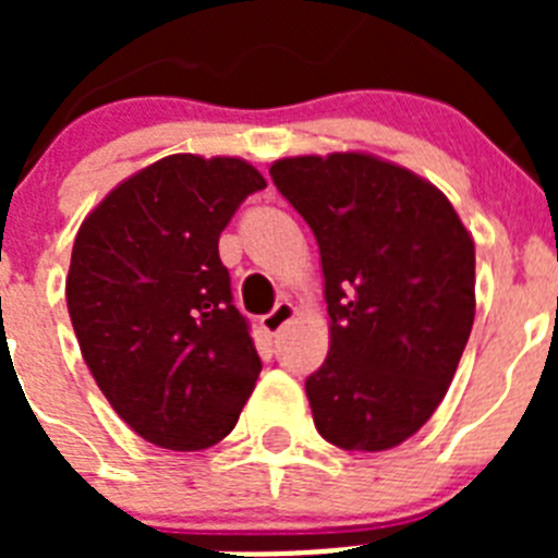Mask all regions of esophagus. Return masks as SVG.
Returning <instances> with one entry per match:
<instances>
[{
    "mask_svg": "<svg viewBox=\"0 0 558 558\" xmlns=\"http://www.w3.org/2000/svg\"><path fill=\"white\" fill-rule=\"evenodd\" d=\"M293 313H295L293 304H290V302H279L274 310H270L268 315H263V322H259V324H263L265 332L276 335V332H279V329L284 327V324L290 322V318H293Z\"/></svg>",
    "mask_w": 558,
    "mask_h": 558,
    "instance_id": "obj_1",
    "label": "esophagus"
}]
</instances>
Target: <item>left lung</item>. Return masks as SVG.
Listing matches in <instances>:
<instances>
[{"instance_id":"8db88e82","label":"left lung","mask_w":558,"mask_h":558,"mask_svg":"<svg viewBox=\"0 0 558 558\" xmlns=\"http://www.w3.org/2000/svg\"><path fill=\"white\" fill-rule=\"evenodd\" d=\"M270 179L322 251L315 427L340 450H391L433 416L470 340L475 243L436 186L366 153L282 159Z\"/></svg>"}]
</instances>
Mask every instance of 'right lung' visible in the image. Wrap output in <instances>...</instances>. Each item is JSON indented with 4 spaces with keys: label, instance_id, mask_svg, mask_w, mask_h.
I'll list each match as a JSON object with an SVG mask.
<instances>
[{
    "label": "right lung",
    "instance_id": "1",
    "mask_svg": "<svg viewBox=\"0 0 558 558\" xmlns=\"http://www.w3.org/2000/svg\"><path fill=\"white\" fill-rule=\"evenodd\" d=\"M259 190L243 159L175 153L108 192L77 231L69 318L100 391L150 445H218L263 372L218 254Z\"/></svg>",
    "mask_w": 558,
    "mask_h": 558
}]
</instances>
